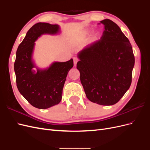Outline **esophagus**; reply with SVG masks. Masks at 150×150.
<instances>
[{"label": "esophagus", "instance_id": "1", "mask_svg": "<svg viewBox=\"0 0 150 150\" xmlns=\"http://www.w3.org/2000/svg\"><path fill=\"white\" fill-rule=\"evenodd\" d=\"M73 61H74V66H76V64H77V62H78V58L74 57V58H73Z\"/></svg>", "mask_w": 150, "mask_h": 150}]
</instances>
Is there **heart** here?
I'll return each mask as SVG.
<instances>
[{
    "mask_svg": "<svg viewBox=\"0 0 150 150\" xmlns=\"http://www.w3.org/2000/svg\"><path fill=\"white\" fill-rule=\"evenodd\" d=\"M89 31L87 30V31L86 32L85 35H88L89 34ZM98 37H99V33H94V34H93V40H97L98 38Z\"/></svg>",
    "mask_w": 150,
    "mask_h": 150,
    "instance_id": "heart-1",
    "label": "heart"
}]
</instances>
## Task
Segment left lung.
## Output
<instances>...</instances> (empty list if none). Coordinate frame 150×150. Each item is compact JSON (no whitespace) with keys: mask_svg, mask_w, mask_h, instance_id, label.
Wrapping results in <instances>:
<instances>
[{"mask_svg":"<svg viewBox=\"0 0 150 150\" xmlns=\"http://www.w3.org/2000/svg\"><path fill=\"white\" fill-rule=\"evenodd\" d=\"M100 22L104 28L101 38L78 53L77 69L89 100L110 106L118 102L130 87L134 56L118 25L108 19Z\"/></svg>","mask_w":150,"mask_h":150,"instance_id":"1","label":"left lung"}]
</instances>
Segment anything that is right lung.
Returning a JSON list of instances; mask_svg holds the SVG:
<instances>
[{
  "label": "right lung",
  "mask_w": 150,
  "mask_h": 150,
  "mask_svg": "<svg viewBox=\"0 0 150 150\" xmlns=\"http://www.w3.org/2000/svg\"><path fill=\"white\" fill-rule=\"evenodd\" d=\"M59 26L45 22L35 24L28 30L16 52L14 71L18 90L32 106L47 109L59 103L68 72L73 67V60L55 62L46 69L35 67L32 59L34 42L44 34H56Z\"/></svg>",
  "instance_id": "add662e5"
}]
</instances>
